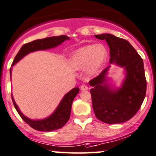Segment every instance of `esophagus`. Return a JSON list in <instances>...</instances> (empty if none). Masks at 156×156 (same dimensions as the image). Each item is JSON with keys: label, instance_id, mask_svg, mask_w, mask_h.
Masks as SVG:
<instances>
[{"label": "esophagus", "instance_id": "obj_1", "mask_svg": "<svg viewBox=\"0 0 156 156\" xmlns=\"http://www.w3.org/2000/svg\"><path fill=\"white\" fill-rule=\"evenodd\" d=\"M88 89V87L86 86V85H82L81 86H80V90H87Z\"/></svg>", "mask_w": 156, "mask_h": 156}]
</instances>
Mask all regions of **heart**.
Returning <instances> with one entry per match:
<instances>
[{
	"label": "heart",
	"mask_w": 156,
	"mask_h": 156,
	"mask_svg": "<svg viewBox=\"0 0 156 156\" xmlns=\"http://www.w3.org/2000/svg\"><path fill=\"white\" fill-rule=\"evenodd\" d=\"M108 55V52L103 45H86L73 52L70 58V66L74 70L86 67L87 74L95 76L102 69Z\"/></svg>",
	"instance_id": "heart-1"
}]
</instances>
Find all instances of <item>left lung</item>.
<instances>
[{"label":"left lung","instance_id":"left-lung-1","mask_svg":"<svg viewBox=\"0 0 156 156\" xmlns=\"http://www.w3.org/2000/svg\"><path fill=\"white\" fill-rule=\"evenodd\" d=\"M105 40L110 48V63L124 68L126 78L119 88L112 89L107 83L111 66L89 81L93 111L98 119L108 124L120 123L136 115L146 93V79L143 61L131 44L112 34L95 35Z\"/></svg>","mask_w":156,"mask_h":156}]
</instances>
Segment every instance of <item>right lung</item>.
<instances>
[{
    "mask_svg": "<svg viewBox=\"0 0 156 156\" xmlns=\"http://www.w3.org/2000/svg\"><path fill=\"white\" fill-rule=\"evenodd\" d=\"M70 38L67 36H59L48 37L43 39H38V40L33 41L32 42L26 43L21 47L20 51H18L17 55H16L13 60V66L18 63L20 59H22L25 55L32 52L41 51V50H47L53 48L61 44L62 43L66 40H69ZM10 74L11 76V69H10ZM79 92V88H73L69 92L64 95L63 98L61 100V103L58 105L55 111L52 113L49 117L42 120H31L23 114L20 111L19 108L14 101L13 95L11 94L12 100L14 107L19 114L20 117L27 124H28L31 128L36 130L40 131H52V130H58L59 128L65 126L69 120L70 115V111H71L72 103L76 95Z\"/></svg>",
    "mask_w": 156,
    "mask_h": 156,
    "instance_id": "1",
    "label": "right lung"
}]
</instances>
